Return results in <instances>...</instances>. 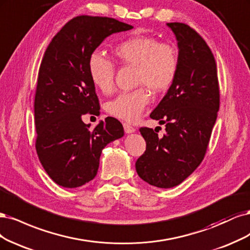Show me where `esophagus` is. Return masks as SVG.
<instances>
[{
  "label": "esophagus",
  "instance_id": "esophagus-1",
  "mask_svg": "<svg viewBox=\"0 0 250 250\" xmlns=\"http://www.w3.org/2000/svg\"><path fill=\"white\" fill-rule=\"evenodd\" d=\"M124 128H125V132L126 134H131V133H134L136 131V128L134 126H132L131 125H128V124H124Z\"/></svg>",
  "mask_w": 250,
  "mask_h": 250
}]
</instances>
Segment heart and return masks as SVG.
Returning a JSON list of instances; mask_svg holds the SVG:
<instances>
[{"mask_svg":"<svg viewBox=\"0 0 250 250\" xmlns=\"http://www.w3.org/2000/svg\"><path fill=\"white\" fill-rule=\"evenodd\" d=\"M117 59L125 65L136 67V83L146 86L154 93L166 91L174 81L179 68V56L174 47L159 42L155 37L132 36L114 46ZM88 72L93 85L103 93L114 88V64L100 53L88 60ZM149 102L144 88L119 94L108 104V112L116 118L132 123L138 119Z\"/></svg>","mask_w":250,"mask_h":250,"instance_id":"b5f03b06","label":"heart"}]
</instances>
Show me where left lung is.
Here are the masks:
<instances>
[{
	"label": "left lung",
	"instance_id": "8db88e82",
	"mask_svg": "<svg viewBox=\"0 0 250 250\" xmlns=\"http://www.w3.org/2000/svg\"><path fill=\"white\" fill-rule=\"evenodd\" d=\"M179 47V68L172 85L150 113L165 124L159 137L141 127L146 150L136 161V171L151 186L172 188L204 160L219 110V85L214 56L196 31L182 22H168Z\"/></svg>",
	"mask_w": 250,
	"mask_h": 250
}]
</instances>
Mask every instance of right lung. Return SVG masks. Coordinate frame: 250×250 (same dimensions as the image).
<instances>
[{"mask_svg": "<svg viewBox=\"0 0 250 250\" xmlns=\"http://www.w3.org/2000/svg\"><path fill=\"white\" fill-rule=\"evenodd\" d=\"M133 29L114 19L81 15L70 20L44 53L34 103L36 151L45 172L59 186L78 188L98 173L103 148L125 135L116 118L90 131L85 114L99 115L100 103L88 60L108 36Z\"/></svg>", "mask_w": 250, "mask_h": 250, "instance_id": "1", "label": "right lung"}]
</instances>
